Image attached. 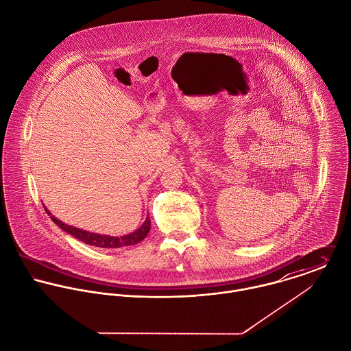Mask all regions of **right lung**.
<instances>
[{
  "label": "right lung",
  "mask_w": 351,
  "mask_h": 351,
  "mask_svg": "<svg viewBox=\"0 0 351 351\" xmlns=\"http://www.w3.org/2000/svg\"><path fill=\"white\" fill-rule=\"evenodd\" d=\"M46 212L50 215L51 220L63 231H66L67 234H70L71 237L80 239L81 242L90 245V246H96V247H101V249H119L123 246H134L138 245L139 242H142L150 232L151 220L150 216L147 215L145 223L135 230L134 232L125 234L123 237H110V235H102V234H97V232H90L82 228H77L73 226H69L66 223H63L62 220L56 219L53 215H51L50 210L46 208V205H43Z\"/></svg>",
  "instance_id": "1"
}]
</instances>
